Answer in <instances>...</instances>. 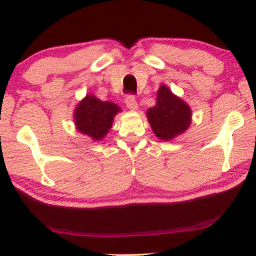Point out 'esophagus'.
I'll return each mask as SVG.
<instances>
[{"label":"esophagus","instance_id":"1","mask_svg":"<svg viewBox=\"0 0 256 256\" xmlns=\"http://www.w3.org/2000/svg\"><path fill=\"white\" fill-rule=\"evenodd\" d=\"M125 104H126V107H128L130 110H138L137 101H136V98H134V96H128V98H126V100H125Z\"/></svg>","mask_w":256,"mask_h":256}]
</instances>
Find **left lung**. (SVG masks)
<instances>
[{"label": "left lung", "mask_w": 256, "mask_h": 256, "mask_svg": "<svg viewBox=\"0 0 256 256\" xmlns=\"http://www.w3.org/2000/svg\"><path fill=\"white\" fill-rule=\"evenodd\" d=\"M192 112L183 98H178L165 84L156 92V104L146 110V119L158 140H174L192 125Z\"/></svg>", "instance_id": "left-lung-1"}]
</instances>
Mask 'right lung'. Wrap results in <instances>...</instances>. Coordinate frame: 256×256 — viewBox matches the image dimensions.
<instances>
[{
	"mask_svg": "<svg viewBox=\"0 0 256 256\" xmlns=\"http://www.w3.org/2000/svg\"><path fill=\"white\" fill-rule=\"evenodd\" d=\"M119 112L122 108L118 104L101 101L92 94H88L74 108L73 122L78 132L98 142L107 136Z\"/></svg>",
	"mask_w": 256,
	"mask_h": 256,
	"instance_id": "obj_1",
	"label": "right lung"
}]
</instances>
